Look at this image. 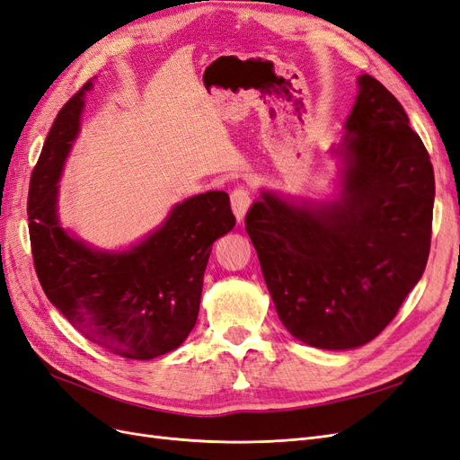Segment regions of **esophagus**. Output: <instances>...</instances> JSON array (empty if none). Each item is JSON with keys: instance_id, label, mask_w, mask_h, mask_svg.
<instances>
[{"instance_id": "esophagus-1", "label": "esophagus", "mask_w": 460, "mask_h": 460, "mask_svg": "<svg viewBox=\"0 0 460 460\" xmlns=\"http://www.w3.org/2000/svg\"><path fill=\"white\" fill-rule=\"evenodd\" d=\"M230 203H232V211H234L235 218H238V222L243 220L249 205H252V191H249V188H245V186L234 188L230 193Z\"/></svg>"}]
</instances>
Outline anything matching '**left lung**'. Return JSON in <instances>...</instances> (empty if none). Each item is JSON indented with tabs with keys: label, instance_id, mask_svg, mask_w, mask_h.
I'll list each match as a JSON object with an SVG mask.
<instances>
[{
	"label": "left lung",
	"instance_id": "left-lung-1",
	"mask_svg": "<svg viewBox=\"0 0 460 460\" xmlns=\"http://www.w3.org/2000/svg\"><path fill=\"white\" fill-rule=\"evenodd\" d=\"M345 122L341 199L297 207L264 191L245 217L274 307L291 336L353 349L395 318L426 269L434 169L405 109L363 75Z\"/></svg>",
	"mask_w": 460,
	"mask_h": 460
}]
</instances>
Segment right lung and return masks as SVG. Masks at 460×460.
<instances>
[{
    "label": "right lung",
    "instance_id": "1",
    "mask_svg": "<svg viewBox=\"0 0 460 460\" xmlns=\"http://www.w3.org/2000/svg\"><path fill=\"white\" fill-rule=\"evenodd\" d=\"M90 88L86 82L63 105L32 171L26 211L34 269L82 336L124 358H155L196 326L208 255L235 217L226 191H207L176 205L157 232L124 253L93 252L71 238L55 213L58 180Z\"/></svg>",
    "mask_w": 460,
    "mask_h": 460
}]
</instances>
